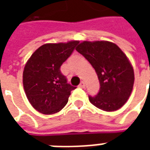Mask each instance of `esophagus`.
I'll return each instance as SVG.
<instances>
[{"label":"esophagus","instance_id":"esophagus-1","mask_svg":"<svg viewBox=\"0 0 150 150\" xmlns=\"http://www.w3.org/2000/svg\"><path fill=\"white\" fill-rule=\"evenodd\" d=\"M79 87H80V88H83L85 87V83L83 81H81V83H79Z\"/></svg>","mask_w":150,"mask_h":150}]
</instances>
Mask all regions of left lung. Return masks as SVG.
Wrapping results in <instances>:
<instances>
[{
    "mask_svg": "<svg viewBox=\"0 0 150 150\" xmlns=\"http://www.w3.org/2000/svg\"><path fill=\"white\" fill-rule=\"evenodd\" d=\"M76 50L93 67L100 84L96 96H88L90 102L106 112L118 110L128 100L134 83L128 58L116 44L107 41H84Z\"/></svg>",
    "mask_w": 150,
    "mask_h": 150,
    "instance_id": "1",
    "label": "left lung"
}]
</instances>
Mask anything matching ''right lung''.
<instances>
[{
  "mask_svg": "<svg viewBox=\"0 0 150 150\" xmlns=\"http://www.w3.org/2000/svg\"><path fill=\"white\" fill-rule=\"evenodd\" d=\"M78 41L48 43L40 46L25 66L23 86L31 105L43 114L62 110L75 89L67 83L60 67L71 56Z\"/></svg>",
  "mask_w": 150,
  "mask_h": 150,
  "instance_id": "right-lung-1",
  "label": "right lung"
}]
</instances>
